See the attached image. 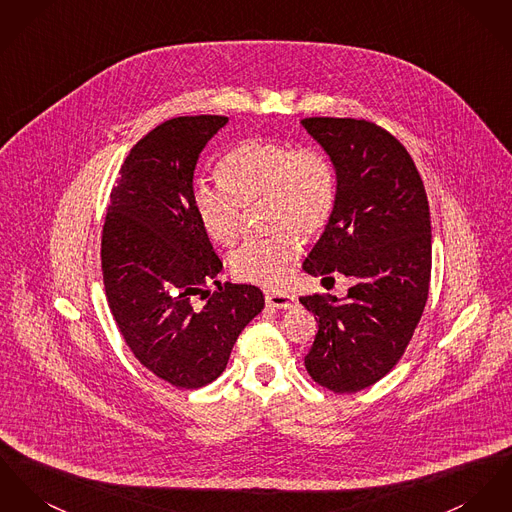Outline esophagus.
<instances>
[{
	"instance_id": "esophagus-1",
	"label": "esophagus",
	"mask_w": 512,
	"mask_h": 512,
	"mask_svg": "<svg viewBox=\"0 0 512 512\" xmlns=\"http://www.w3.org/2000/svg\"><path fill=\"white\" fill-rule=\"evenodd\" d=\"M265 302L269 308H276V310H290L298 304L296 298L290 294H267Z\"/></svg>"
}]
</instances>
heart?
<instances>
[{
	"label": "heart",
	"instance_id": "heart-1",
	"mask_svg": "<svg viewBox=\"0 0 512 512\" xmlns=\"http://www.w3.org/2000/svg\"><path fill=\"white\" fill-rule=\"evenodd\" d=\"M222 183H198L193 208L202 230L222 245L236 243L241 212L265 202L269 239L247 241L230 255L237 280L282 288L292 276L302 243L294 230L312 236L325 228L335 208V173L314 148L294 150L276 140L251 138L218 163Z\"/></svg>",
	"mask_w": 512,
	"mask_h": 512
}]
</instances>
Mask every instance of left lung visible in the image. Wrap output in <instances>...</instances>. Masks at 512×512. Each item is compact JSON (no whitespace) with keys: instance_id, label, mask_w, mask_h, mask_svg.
<instances>
[{"instance_id":"8db88e82","label":"left lung","mask_w":512,"mask_h":512,"mask_svg":"<svg viewBox=\"0 0 512 512\" xmlns=\"http://www.w3.org/2000/svg\"><path fill=\"white\" fill-rule=\"evenodd\" d=\"M300 124L331 159L337 181L333 214L302 269L354 278L345 298H300L319 327L304 362L319 386L354 394L394 368L425 310L429 200L413 159L384 128L356 118Z\"/></svg>"}]
</instances>
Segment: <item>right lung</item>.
Returning <instances> with one entry per match:
<instances>
[{
  "label": "right lung",
  "mask_w": 512,
  "mask_h": 512,
  "mask_svg": "<svg viewBox=\"0 0 512 512\" xmlns=\"http://www.w3.org/2000/svg\"><path fill=\"white\" fill-rule=\"evenodd\" d=\"M226 122L177 117L148 132L120 167L103 226V280L118 329L140 364L185 390L224 372L239 333L265 308L257 286L216 280L222 261L193 208L198 156ZM208 281L219 284L212 297L203 296Z\"/></svg>",
  "instance_id": "obj_1"
}]
</instances>
